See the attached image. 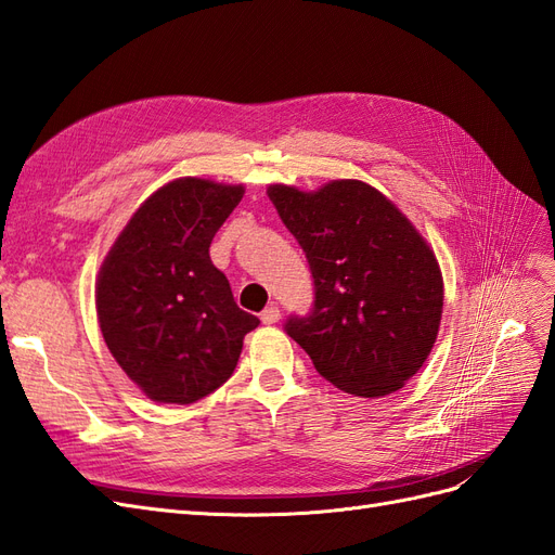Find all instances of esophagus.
I'll return each instance as SVG.
<instances>
[{
	"instance_id": "34e87169",
	"label": "esophagus",
	"mask_w": 555,
	"mask_h": 555,
	"mask_svg": "<svg viewBox=\"0 0 555 555\" xmlns=\"http://www.w3.org/2000/svg\"><path fill=\"white\" fill-rule=\"evenodd\" d=\"M279 319H281V311H279V307H267L262 313H260V321L264 323V325H274V323H279Z\"/></svg>"
}]
</instances>
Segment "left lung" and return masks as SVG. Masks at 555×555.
<instances>
[{"label":"left lung","instance_id":"left-lung-1","mask_svg":"<svg viewBox=\"0 0 555 555\" xmlns=\"http://www.w3.org/2000/svg\"><path fill=\"white\" fill-rule=\"evenodd\" d=\"M267 195L313 276V307L291 315L288 335L344 392L400 390L439 332L444 281L433 248L386 195L356 179L313 193L276 183Z\"/></svg>","mask_w":555,"mask_h":555}]
</instances>
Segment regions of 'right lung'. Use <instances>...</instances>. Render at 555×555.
I'll return each instance as SVG.
<instances>
[{"label":"right lung","mask_w":555,"mask_h":555,"mask_svg":"<svg viewBox=\"0 0 555 555\" xmlns=\"http://www.w3.org/2000/svg\"><path fill=\"white\" fill-rule=\"evenodd\" d=\"M244 185L177 179L141 204L94 288L102 337L153 402L190 404L223 386L260 321L236 307L209 258Z\"/></svg>","instance_id":"obj_1"}]
</instances>
